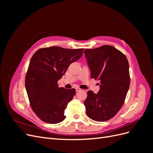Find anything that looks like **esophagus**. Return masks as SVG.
<instances>
[{
	"label": "esophagus",
	"instance_id": "1",
	"mask_svg": "<svg viewBox=\"0 0 153 153\" xmlns=\"http://www.w3.org/2000/svg\"><path fill=\"white\" fill-rule=\"evenodd\" d=\"M75 89H76V92H79V91H81V89H80V88H79V87H76Z\"/></svg>",
	"mask_w": 153,
	"mask_h": 153
}]
</instances>
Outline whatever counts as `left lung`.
<instances>
[{"instance_id": "1", "label": "left lung", "mask_w": 153, "mask_h": 153, "mask_svg": "<svg viewBox=\"0 0 153 153\" xmlns=\"http://www.w3.org/2000/svg\"><path fill=\"white\" fill-rule=\"evenodd\" d=\"M84 53L91 77L100 81L97 94L87 92L84 101L87 116L103 122L114 117L124 102L130 84L126 57L110 45L85 49Z\"/></svg>"}]
</instances>
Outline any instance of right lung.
Instances as JSON below:
<instances>
[{
  "instance_id": "add662e5",
  "label": "right lung",
  "mask_w": 153,
  "mask_h": 153,
  "mask_svg": "<svg viewBox=\"0 0 153 153\" xmlns=\"http://www.w3.org/2000/svg\"><path fill=\"white\" fill-rule=\"evenodd\" d=\"M84 49L51 47L39 49L32 57L25 76V88L32 109L41 120L57 124L66 118L64 110L75 96V89L59 87L57 82Z\"/></svg>"
}]
</instances>
